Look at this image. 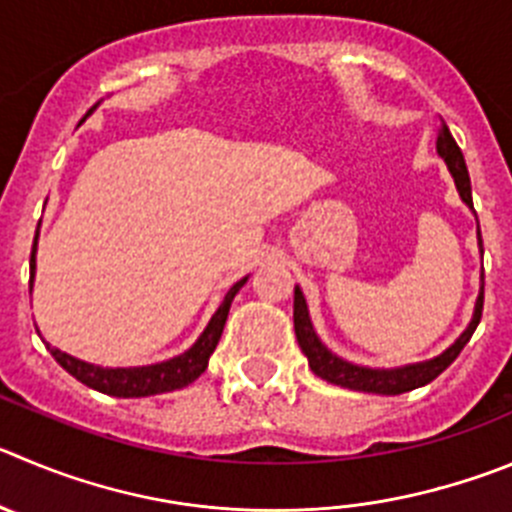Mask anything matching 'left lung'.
I'll use <instances>...</instances> for the list:
<instances>
[{"instance_id":"1","label":"left lung","mask_w":512,"mask_h":512,"mask_svg":"<svg viewBox=\"0 0 512 512\" xmlns=\"http://www.w3.org/2000/svg\"><path fill=\"white\" fill-rule=\"evenodd\" d=\"M437 154L447 161V166H450L462 202L472 207L470 174H467L465 156H462L460 146L455 143V138H452L450 128H447V123L444 121L442 126H439ZM477 234H480V224H477ZM482 303H485V285H482L480 290V298H477V305H475V315H472L467 331L462 333V336L457 338V341L452 343L442 356L432 358V361H424V364L404 366V369H366V366H353L348 364V361H343V358L333 356V353L318 341L313 326H310L308 305H305V298L303 293H300V288H295V298H293L295 338H298L300 343V351L308 356V366L313 369V374L321 376V379L328 381V384H336V386H343V389H353V391H366V394L396 396V394H404V391L419 389V386L434 381L444 369H447V366L452 364V361H455L457 356H460V351L467 346V341H470L472 333H475L477 323H480Z\"/></svg>"}]
</instances>
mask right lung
<instances>
[{
    "instance_id": "right-lung-1",
    "label": "right lung",
    "mask_w": 512,
    "mask_h": 512,
    "mask_svg": "<svg viewBox=\"0 0 512 512\" xmlns=\"http://www.w3.org/2000/svg\"><path fill=\"white\" fill-rule=\"evenodd\" d=\"M35 250H37V237L30 255V290H32V278H35ZM245 283L247 278H242L240 283H234L232 288H229V293L224 295L219 310L212 315L209 326L204 328L199 341L194 343L189 351H184L176 358H169V361H161V364L138 366V369H100V366L85 364V361H78V358L68 356V353L57 351V348H52L50 343H47V348H50V353L55 356L57 364L68 371L70 376H75L80 384L90 386V389L100 391V394L133 399V396H154V394H164V391L181 389V386H189L191 381L199 379V376L207 371L209 356H212L214 348H217L219 336H222L224 331V323H227L229 305H232L234 295H237V290H240Z\"/></svg>"
}]
</instances>
